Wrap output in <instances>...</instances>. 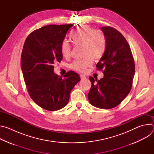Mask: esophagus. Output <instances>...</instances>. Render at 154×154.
Returning <instances> with one entry per match:
<instances>
[{"mask_svg": "<svg viewBox=\"0 0 154 154\" xmlns=\"http://www.w3.org/2000/svg\"><path fill=\"white\" fill-rule=\"evenodd\" d=\"M80 79H81L82 80L86 79V76L84 75H83V74H80Z\"/></svg>", "mask_w": 154, "mask_h": 154, "instance_id": "obj_1", "label": "esophagus"}]
</instances>
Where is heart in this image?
<instances>
[{
	"mask_svg": "<svg viewBox=\"0 0 154 154\" xmlns=\"http://www.w3.org/2000/svg\"><path fill=\"white\" fill-rule=\"evenodd\" d=\"M71 42L75 46L82 47V54L85 57L82 60L74 61L70 68L79 72H84L93 64V59L100 60L104 55L106 39L103 32L88 26H83L74 31L71 36ZM71 46L66 40L60 45V52L63 57L68 58L71 55Z\"/></svg>",
	"mask_w": 154,
	"mask_h": 154,
	"instance_id": "heart-1",
	"label": "heart"
}]
</instances>
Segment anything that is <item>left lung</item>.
<instances>
[{
    "label": "left lung",
    "mask_w": 154,
    "mask_h": 154,
    "mask_svg": "<svg viewBox=\"0 0 154 154\" xmlns=\"http://www.w3.org/2000/svg\"><path fill=\"white\" fill-rule=\"evenodd\" d=\"M106 36L103 56L96 64L103 77H90L91 87L88 94L90 103L102 109L118 106L130 93L135 71L134 57L124 36L110 26L101 28Z\"/></svg>",
    "instance_id": "left-lung-1"
}]
</instances>
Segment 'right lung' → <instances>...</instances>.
I'll use <instances>...</instances> for the list:
<instances>
[{"instance_id":"right-lung-1","label":"right lung","mask_w":154,"mask_h":154,"mask_svg":"<svg viewBox=\"0 0 154 154\" xmlns=\"http://www.w3.org/2000/svg\"><path fill=\"white\" fill-rule=\"evenodd\" d=\"M72 24L49 25L32 32L26 38L20 65L27 91L40 107L56 111L66 105L70 93L80 80L69 71L63 77L54 73V63L63 55L60 45Z\"/></svg>"}]
</instances>
